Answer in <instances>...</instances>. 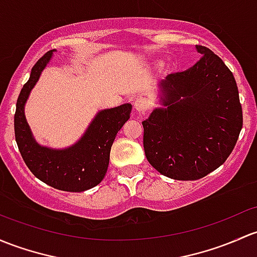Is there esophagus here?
<instances>
[{
	"instance_id": "obj_1",
	"label": "esophagus",
	"mask_w": 257,
	"mask_h": 257,
	"mask_svg": "<svg viewBox=\"0 0 257 257\" xmlns=\"http://www.w3.org/2000/svg\"><path fill=\"white\" fill-rule=\"evenodd\" d=\"M148 99H145L144 97H138V98L134 101V108L137 109V112L143 113L148 109Z\"/></svg>"
}]
</instances>
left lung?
<instances>
[{"label": "left lung", "instance_id": "obj_1", "mask_svg": "<svg viewBox=\"0 0 257 257\" xmlns=\"http://www.w3.org/2000/svg\"><path fill=\"white\" fill-rule=\"evenodd\" d=\"M196 49L203 56L159 83L161 107L143 121L148 161L181 181L198 180L225 163L242 128L233 74L210 49Z\"/></svg>", "mask_w": 257, "mask_h": 257}]
</instances>
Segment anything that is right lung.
Listing matches in <instances>:
<instances>
[{"label": "right lung", "instance_id": "add662e5", "mask_svg": "<svg viewBox=\"0 0 257 257\" xmlns=\"http://www.w3.org/2000/svg\"><path fill=\"white\" fill-rule=\"evenodd\" d=\"M54 51L56 50H49L37 61L29 80L21 90L15 114L16 142L24 163L37 178L56 190L83 192L103 180L109 164L110 148L117 133L131 117L132 104L99 110L83 136L71 147L53 149L40 145L26 119L24 106Z\"/></svg>", "mask_w": 257, "mask_h": 257}]
</instances>
